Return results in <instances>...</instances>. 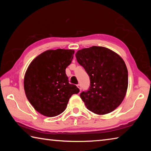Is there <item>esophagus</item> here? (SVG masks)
<instances>
[{
  "instance_id": "obj_1",
  "label": "esophagus",
  "mask_w": 151,
  "mask_h": 151,
  "mask_svg": "<svg viewBox=\"0 0 151 151\" xmlns=\"http://www.w3.org/2000/svg\"><path fill=\"white\" fill-rule=\"evenodd\" d=\"M77 87L79 88V90L81 91V85H79V84H78V85H77Z\"/></svg>"
}]
</instances>
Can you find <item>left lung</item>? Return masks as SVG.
I'll return each mask as SVG.
<instances>
[{"instance_id":"1","label":"left lung","mask_w":151,"mask_h":151,"mask_svg":"<svg viewBox=\"0 0 151 151\" xmlns=\"http://www.w3.org/2000/svg\"><path fill=\"white\" fill-rule=\"evenodd\" d=\"M76 58L90 77L88 91L80 94L86 108L100 115L115 110L128 88V70L123 59L111 49L96 46L78 50Z\"/></svg>"}]
</instances>
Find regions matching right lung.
Wrapping results in <instances>:
<instances>
[{
    "label": "right lung",
    "mask_w": 151,
    "mask_h": 151,
    "mask_svg": "<svg viewBox=\"0 0 151 151\" xmlns=\"http://www.w3.org/2000/svg\"><path fill=\"white\" fill-rule=\"evenodd\" d=\"M74 50H48L37 56L27 68L24 78L27 98L42 115L52 117L65 111L70 97L79 93L68 83L66 68L71 63Z\"/></svg>",
    "instance_id": "right-lung-1"
}]
</instances>
